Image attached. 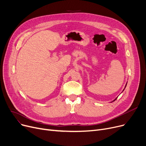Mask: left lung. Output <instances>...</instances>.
<instances>
[{
	"instance_id": "obj_1",
	"label": "left lung",
	"mask_w": 146,
	"mask_h": 146,
	"mask_svg": "<svg viewBox=\"0 0 146 146\" xmlns=\"http://www.w3.org/2000/svg\"><path fill=\"white\" fill-rule=\"evenodd\" d=\"M126 86H127V84H126V85H125V87H126ZM117 98H116V99H115V100H113V101H115V100H116V99H117Z\"/></svg>"
}]
</instances>
